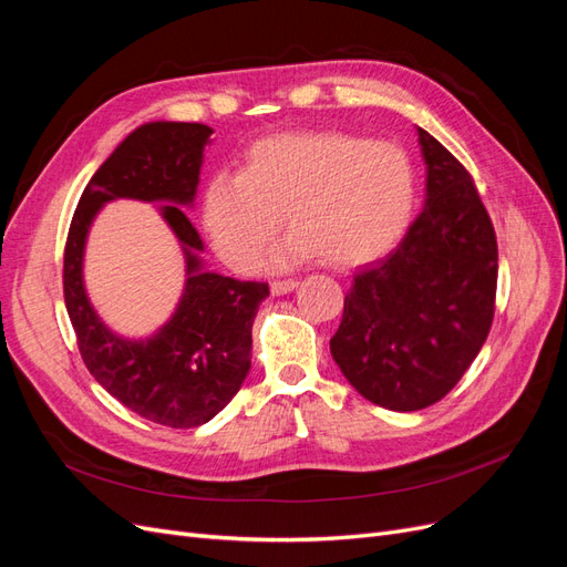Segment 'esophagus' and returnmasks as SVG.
<instances>
[{"instance_id": "obj_1", "label": "esophagus", "mask_w": 567, "mask_h": 567, "mask_svg": "<svg viewBox=\"0 0 567 567\" xmlns=\"http://www.w3.org/2000/svg\"><path fill=\"white\" fill-rule=\"evenodd\" d=\"M298 288V281L296 279H284V281H274L271 284V293L274 296H286L290 293V290Z\"/></svg>"}]
</instances>
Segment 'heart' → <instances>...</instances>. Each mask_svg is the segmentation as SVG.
<instances>
[{
  "label": "heart",
  "mask_w": 567,
  "mask_h": 567,
  "mask_svg": "<svg viewBox=\"0 0 567 567\" xmlns=\"http://www.w3.org/2000/svg\"><path fill=\"white\" fill-rule=\"evenodd\" d=\"M416 169L398 144L342 132L277 134L250 146L244 173H217L203 194V227L236 271H252L286 221L293 229L269 252L271 267L323 255L336 267L373 260L409 225Z\"/></svg>",
  "instance_id": "1"
}]
</instances>
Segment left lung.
I'll return each instance as SVG.
<instances>
[{
  "label": "left lung",
  "mask_w": 567,
  "mask_h": 567,
  "mask_svg": "<svg viewBox=\"0 0 567 567\" xmlns=\"http://www.w3.org/2000/svg\"><path fill=\"white\" fill-rule=\"evenodd\" d=\"M425 205L400 246L354 274L331 354L364 400L419 411L473 364L494 319L496 236L468 169L419 127Z\"/></svg>",
  "instance_id": "8db88e82"
}]
</instances>
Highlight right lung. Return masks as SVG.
Wrapping results in <instances>:
<instances>
[{
  "mask_svg": "<svg viewBox=\"0 0 567 567\" xmlns=\"http://www.w3.org/2000/svg\"><path fill=\"white\" fill-rule=\"evenodd\" d=\"M213 130L200 123L136 127L84 186L63 252L65 310L82 362L117 402L167 427H196L225 409L250 369L252 321L269 296L260 281L205 271L203 241L182 205H194L203 148ZM167 202L164 218L181 238L187 284L178 310L146 341H127L97 319L81 281L83 241L109 199Z\"/></svg>",
  "mask_w": 567,
  "mask_h": 567,
  "instance_id": "1",
  "label": "right lung"
}]
</instances>
